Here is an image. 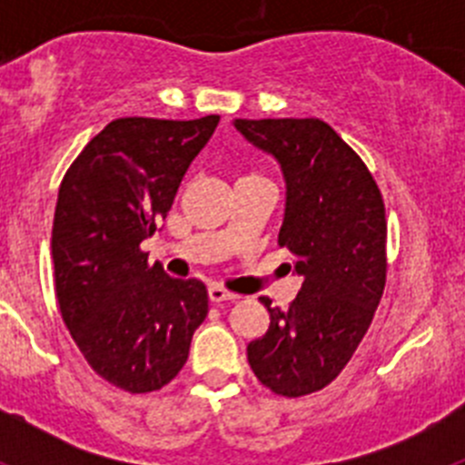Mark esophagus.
Instances as JSON below:
<instances>
[{
    "label": "esophagus",
    "mask_w": 465,
    "mask_h": 465,
    "mask_svg": "<svg viewBox=\"0 0 465 465\" xmlns=\"http://www.w3.org/2000/svg\"><path fill=\"white\" fill-rule=\"evenodd\" d=\"M207 295H209V302H213V305H221V302H232V300H237L235 293L225 291L223 286H219V283H212V286L207 289Z\"/></svg>",
    "instance_id": "obj_1"
}]
</instances>
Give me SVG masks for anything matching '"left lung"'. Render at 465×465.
<instances>
[{
  "instance_id": "left-lung-1",
  "label": "left lung",
  "mask_w": 465,
  "mask_h": 465,
  "mask_svg": "<svg viewBox=\"0 0 465 465\" xmlns=\"http://www.w3.org/2000/svg\"><path fill=\"white\" fill-rule=\"evenodd\" d=\"M237 133L277 160L286 186L279 246L293 253L302 286L289 312L246 347L249 365L279 396H307L349 363L386 282V219L363 160L319 118H235ZM291 268V265H289Z\"/></svg>"
}]
</instances>
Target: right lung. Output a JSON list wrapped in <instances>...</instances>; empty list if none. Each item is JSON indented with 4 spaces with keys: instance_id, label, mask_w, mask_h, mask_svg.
<instances>
[{
    "instance_id": "obj_1",
    "label": "right lung",
    "mask_w": 465,
    "mask_h": 465,
    "mask_svg": "<svg viewBox=\"0 0 465 465\" xmlns=\"http://www.w3.org/2000/svg\"><path fill=\"white\" fill-rule=\"evenodd\" d=\"M216 125L219 116L118 118L60 183L51 240L60 314L90 368L123 391L170 384L207 316L204 283L170 277L139 244L165 221Z\"/></svg>"
}]
</instances>
